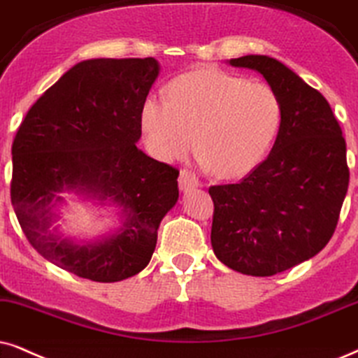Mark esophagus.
Masks as SVG:
<instances>
[{"label":"esophagus","instance_id":"1","mask_svg":"<svg viewBox=\"0 0 358 358\" xmlns=\"http://www.w3.org/2000/svg\"><path fill=\"white\" fill-rule=\"evenodd\" d=\"M178 183H180V188H182V192H188V189L196 188L198 185H200V182H198V176L194 175L192 170H187V169L180 171Z\"/></svg>","mask_w":358,"mask_h":358}]
</instances>
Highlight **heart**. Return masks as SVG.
Listing matches in <instances>:
<instances>
[{
	"instance_id": "heart-1",
	"label": "heart",
	"mask_w": 358,
	"mask_h": 358,
	"mask_svg": "<svg viewBox=\"0 0 358 358\" xmlns=\"http://www.w3.org/2000/svg\"><path fill=\"white\" fill-rule=\"evenodd\" d=\"M282 110L268 84L215 69L175 78L166 101L148 96L140 108L145 142L160 160H176L196 148L220 178L255 170L279 132Z\"/></svg>"
}]
</instances>
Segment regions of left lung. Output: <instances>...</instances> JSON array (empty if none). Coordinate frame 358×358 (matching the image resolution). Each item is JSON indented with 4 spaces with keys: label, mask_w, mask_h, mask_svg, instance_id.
<instances>
[{
    "label": "left lung",
    "mask_w": 358,
    "mask_h": 358,
    "mask_svg": "<svg viewBox=\"0 0 358 358\" xmlns=\"http://www.w3.org/2000/svg\"><path fill=\"white\" fill-rule=\"evenodd\" d=\"M262 74L280 102L273 150L239 183L210 187L213 251L248 275H274L330 241L348 188L345 138L329 102L269 56L229 59Z\"/></svg>",
    "instance_id": "1"
}]
</instances>
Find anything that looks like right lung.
<instances>
[{"label": "right lung", "mask_w": 358, "mask_h": 358, "mask_svg": "<svg viewBox=\"0 0 358 358\" xmlns=\"http://www.w3.org/2000/svg\"><path fill=\"white\" fill-rule=\"evenodd\" d=\"M160 66L145 59H87L41 96L13 142L11 203L31 246L61 269L117 282L150 262L164 216L178 200V170L137 148L140 108ZM61 192L108 201L121 226L94 242L58 233Z\"/></svg>", "instance_id": "add662e5"}]
</instances>
